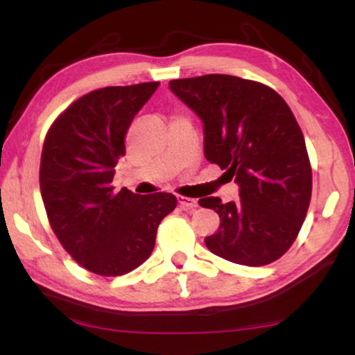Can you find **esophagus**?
<instances>
[{
	"instance_id": "1",
	"label": "esophagus",
	"mask_w": 355,
	"mask_h": 355,
	"mask_svg": "<svg viewBox=\"0 0 355 355\" xmlns=\"http://www.w3.org/2000/svg\"><path fill=\"white\" fill-rule=\"evenodd\" d=\"M177 200L180 203V207L184 208V209H191V208H196L197 207V200L196 199H191V197L178 196Z\"/></svg>"
}]
</instances>
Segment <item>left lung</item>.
<instances>
[{"instance_id": "8db88e82", "label": "left lung", "mask_w": 355, "mask_h": 355, "mask_svg": "<svg viewBox=\"0 0 355 355\" xmlns=\"http://www.w3.org/2000/svg\"><path fill=\"white\" fill-rule=\"evenodd\" d=\"M169 89L202 120L207 161L239 186L236 202L199 200L220 219L207 248L244 266L275 261L296 239L311 197L307 147L290 106L271 87L232 75L173 80Z\"/></svg>"}]
</instances>
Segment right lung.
I'll list each match as a JSON object with an SVG mask.
<instances>
[{
	"instance_id": "add662e5",
	"label": "right lung",
	"mask_w": 355,
	"mask_h": 355,
	"mask_svg": "<svg viewBox=\"0 0 355 355\" xmlns=\"http://www.w3.org/2000/svg\"><path fill=\"white\" fill-rule=\"evenodd\" d=\"M159 83L97 89L71 103L45 137L40 192L53 232L73 260L100 275H122L147 260L173 194L114 189L131 122Z\"/></svg>"
}]
</instances>
